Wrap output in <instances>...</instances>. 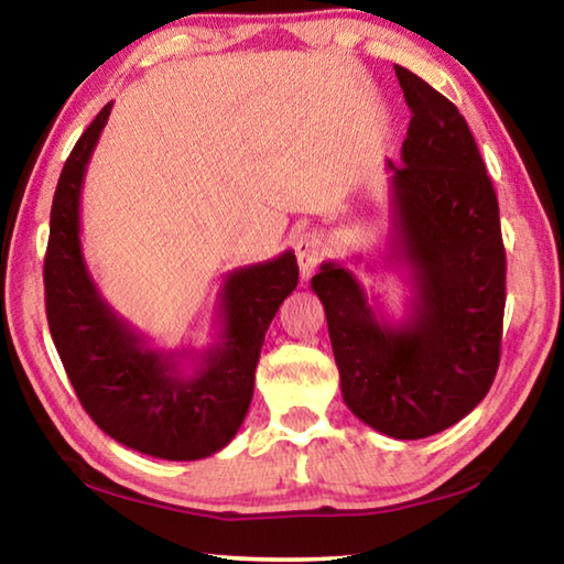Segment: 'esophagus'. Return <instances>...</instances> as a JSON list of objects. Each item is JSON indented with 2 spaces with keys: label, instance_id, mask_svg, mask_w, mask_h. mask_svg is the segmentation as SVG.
<instances>
[{
  "label": "esophagus",
  "instance_id": "34e87169",
  "mask_svg": "<svg viewBox=\"0 0 564 564\" xmlns=\"http://www.w3.org/2000/svg\"><path fill=\"white\" fill-rule=\"evenodd\" d=\"M323 253H326V248H323V241L316 231H305L299 238V243H295V259H299L303 279H308V275H313V271L318 269Z\"/></svg>",
  "mask_w": 564,
  "mask_h": 564
}]
</instances>
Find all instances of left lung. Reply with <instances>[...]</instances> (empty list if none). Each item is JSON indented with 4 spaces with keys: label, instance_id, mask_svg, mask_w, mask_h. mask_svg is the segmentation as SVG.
<instances>
[{
    "label": "left lung",
    "instance_id": "left-lung-1",
    "mask_svg": "<svg viewBox=\"0 0 564 564\" xmlns=\"http://www.w3.org/2000/svg\"><path fill=\"white\" fill-rule=\"evenodd\" d=\"M413 117L393 166L395 243L417 303L403 326L378 321L352 273L323 263L326 308L346 405L376 431L420 441L488 395L500 366L505 246L500 208L470 129L451 99L395 64Z\"/></svg>",
    "mask_w": 564,
    "mask_h": 564
}]
</instances>
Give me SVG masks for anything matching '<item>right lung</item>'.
<instances>
[{
	"label": "right lung",
	"mask_w": 564,
	"mask_h": 564,
	"mask_svg": "<svg viewBox=\"0 0 564 564\" xmlns=\"http://www.w3.org/2000/svg\"><path fill=\"white\" fill-rule=\"evenodd\" d=\"M109 113L111 101L76 141L54 191L44 256L46 321L76 398L104 433L164 460H198L221 451L241 427L265 330L299 285V263L285 251L228 275L221 343L194 376L181 378L174 358L144 348L113 316L84 265L79 194Z\"/></svg>",
	"instance_id": "add662e5"
}]
</instances>
